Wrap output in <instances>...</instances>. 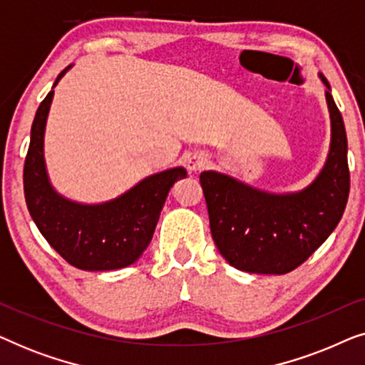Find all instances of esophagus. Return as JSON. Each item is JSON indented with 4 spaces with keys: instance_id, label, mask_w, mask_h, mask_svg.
I'll list each match as a JSON object with an SVG mask.
<instances>
[{
    "instance_id": "1",
    "label": "esophagus",
    "mask_w": 365,
    "mask_h": 365,
    "mask_svg": "<svg viewBox=\"0 0 365 365\" xmlns=\"http://www.w3.org/2000/svg\"><path fill=\"white\" fill-rule=\"evenodd\" d=\"M207 164H209V159L206 154H202V153H191L186 156V166L189 171H192V173L201 171V169L207 166Z\"/></svg>"
}]
</instances>
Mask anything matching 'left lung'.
<instances>
[{"label":"left lung","mask_w":365,"mask_h":365,"mask_svg":"<svg viewBox=\"0 0 365 365\" xmlns=\"http://www.w3.org/2000/svg\"><path fill=\"white\" fill-rule=\"evenodd\" d=\"M331 148L319 176L299 192L261 191L216 171L201 173L209 226L221 256L239 271L287 274L331 236L346 209L347 136L327 79Z\"/></svg>","instance_id":"8db88e82"}]
</instances>
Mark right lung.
<instances>
[{"instance_id": "right-lung-1", "label": "right lung", "mask_w": 365, "mask_h": 365, "mask_svg": "<svg viewBox=\"0 0 365 365\" xmlns=\"http://www.w3.org/2000/svg\"><path fill=\"white\" fill-rule=\"evenodd\" d=\"M71 66L63 69L54 81ZM54 91L39 104L31 126L23 184L28 211L59 256L83 271H113L131 266L151 242L169 189L186 178L184 168L144 178L116 199L101 204L69 201L56 192L44 164V129Z\"/></svg>"}]
</instances>
